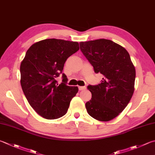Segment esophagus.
Returning a JSON list of instances; mask_svg holds the SVG:
<instances>
[{"label":"esophagus","instance_id":"34e87169","mask_svg":"<svg viewBox=\"0 0 155 155\" xmlns=\"http://www.w3.org/2000/svg\"><path fill=\"white\" fill-rule=\"evenodd\" d=\"M78 88L80 90H84L86 89V86H79Z\"/></svg>","mask_w":155,"mask_h":155}]
</instances>
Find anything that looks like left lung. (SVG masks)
I'll return each instance as SVG.
<instances>
[{
    "label": "left lung",
    "mask_w": 155,
    "mask_h": 155,
    "mask_svg": "<svg viewBox=\"0 0 155 155\" xmlns=\"http://www.w3.org/2000/svg\"><path fill=\"white\" fill-rule=\"evenodd\" d=\"M80 45L94 72L103 75L98 85L87 86L92 98L86 103L87 112L96 120H112L127 107L134 92L136 69L130 54L110 40L81 42Z\"/></svg>",
    "instance_id": "8db88e82"
}]
</instances>
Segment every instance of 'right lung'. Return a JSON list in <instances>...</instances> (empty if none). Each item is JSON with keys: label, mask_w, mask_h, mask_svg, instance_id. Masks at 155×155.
Here are the masks:
<instances>
[{"label": "right lung", "mask_w": 155, "mask_h": 155, "mask_svg": "<svg viewBox=\"0 0 155 155\" xmlns=\"http://www.w3.org/2000/svg\"><path fill=\"white\" fill-rule=\"evenodd\" d=\"M79 49V43L60 39H46L32 45L20 65L21 85L30 106L39 115L55 119L65 115L70 102L78 92L77 86L56 80L62 73L64 64Z\"/></svg>", "instance_id": "right-lung-1"}]
</instances>
